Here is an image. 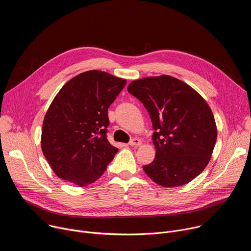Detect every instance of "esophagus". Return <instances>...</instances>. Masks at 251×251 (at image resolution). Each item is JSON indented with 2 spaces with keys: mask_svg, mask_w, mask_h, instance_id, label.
I'll list each match as a JSON object with an SVG mask.
<instances>
[{
  "mask_svg": "<svg viewBox=\"0 0 251 251\" xmlns=\"http://www.w3.org/2000/svg\"><path fill=\"white\" fill-rule=\"evenodd\" d=\"M141 144H142V141H141L140 139H138V138L132 139V140L130 141V143H129V145L132 146V147H138V146H140Z\"/></svg>",
  "mask_w": 251,
  "mask_h": 251,
  "instance_id": "34e87169",
  "label": "esophagus"
}]
</instances>
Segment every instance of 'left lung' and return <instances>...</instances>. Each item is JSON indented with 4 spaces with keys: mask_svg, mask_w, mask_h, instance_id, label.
<instances>
[{
    "mask_svg": "<svg viewBox=\"0 0 251 251\" xmlns=\"http://www.w3.org/2000/svg\"><path fill=\"white\" fill-rule=\"evenodd\" d=\"M127 89L144 104L155 130L156 157L143 170L165 188L193 181L208 164L218 137L206 101L184 81L165 75L134 80Z\"/></svg>",
    "mask_w": 251,
    "mask_h": 251,
    "instance_id": "obj_1",
    "label": "left lung"
}]
</instances>
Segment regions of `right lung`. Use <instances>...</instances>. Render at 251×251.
Listing matches in <instances>:
<instances>
[{"label":"right lung","mask_w":251,"mask_h":251,"mask_svg":"<svg viewBox=\"0 0 251 251\" xmlns=\"http://www.w3.org/2000/svg\"><path fill=\"white\" fill-rule=\"evenodd\" d=\"M126 80L89 70L67 81L43 123L42 150L54 174L78 187L103 175L118 149L107 140L108 108Z\"/></svg>","instance_id":"obj_1"}]
</instances>
